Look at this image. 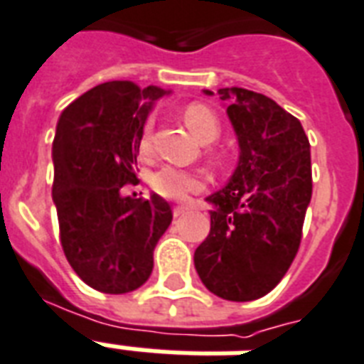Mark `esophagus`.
I'll return each instance as SVG.
<instances>
[{
  "mask_svg": "<svg viewBox=\"0 0 364 364\" xmlns=\"http://www.w3.org/2000/svg\"><path fill=\"white\" fill-rule=\"evenodd\" d=\"M173 218H179V215H183V213H187L188 212V208L187 206H173Z\"/></svg>",
  "mask_w": 364,
  "mask_h": 364,
  "instance_id": "obj_1",
  "label": "esophagus"
}]
</instances>
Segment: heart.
<instances>
[{"label": "heart", "mask_w": 364, "mask_h": 364, "mask_svg": "<svg viewBox=\"0 0 364 364\" xmlns=\"http://www.w3.org/2000/svg\"><path fill=\"white\" fill-rule=\"evenodd\" d=\"M183 120L187 124L191 132L200 139L202 143H212L219 137L221 126H219L218 116L204 105H188L183 110ZM152 149V120H149L143 127L141 141H139V151L141 154H149ZM152 188L160 196L168 200H185L188 194L198 191L202 187V181L191 171L179 170L173 166H166L151 177Z\"/></svg>", "instance_id": "b5f03b06"}]
</instances>
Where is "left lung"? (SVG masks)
<instances>
[{"label": "left lung", "instance_id": "obj_1", "mask_svg": "<svg viewBox=\"0 0 364 364\" xmlns=\"http://www.w3.org/2000/svg\"><path fill=\"white\" fill-rule=\"evenodd\" d=\"M218 95L240 156L229 183L206 198L212 227L194 267L219 298L252 301L281 282L298 254L313 191L309 139L296 116L262 93L223 87Z\"/></svg>", "mask_w": 364, "mask_h": 364}]
</instances>
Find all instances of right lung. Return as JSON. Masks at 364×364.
Instances as JSON below:
<instances>
[{
	"label": "right lung",
	"instance_id": "add662e5",
	"mask_svg": "<svg viewBox=\"0 0 364 364\" xmlns=\"http://www.w3.org/2000/svg\"><path fill=\"white\" fill-rule=\"evenodd\" d=\"M170 91L107 82L63 110L53 141V202L70 267L105 294L137 290L151 277L152 254L171 223L158 194H124L135 185L139 141L154 101Z\"/></svg>",
	"mask_w": 364,
	"mask_h": 364
}]
</instances>
